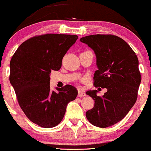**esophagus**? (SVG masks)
Returning <instances> with one entry per match:
<instances>
[{
	"mask_svg": "<svg viewBox=\"0 0 151 151\" xmlns=\"http://www.w3.org/2000/svg\"><path fill=\"white\" fill-rule=\"evenodd\" d=\"M78 96H86V93L84 91H83L82 90H81V89H79L78 90Z\"/></svg>",
	"mask_w": 151,
	"mask_h": 151,
	"instance_id": "esophagus-1",
	"label": "esophagus"
}]
</instances>
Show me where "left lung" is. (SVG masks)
<instances>
[{"instance_id": "1", "label": "left lung", "mask_w": 151, "mask_h": 151, "mask_svg": "<svg viewBox=\"0 0 151 151\" xmlns=\"http://www.w3.org/2000/svg\"><path fill=\"white\" fill-rule=\"evenodd\" d=\"M96 56L98 70L93 75L95 87L106 88L103 96L97 90L86 94L94 100V106L86 113L89 122L105 128L121 121L137 98L141 75L135 52L120 37L112 35H93L80 39Z\"/></svg>"}]
</instances>
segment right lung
Wrapping results in <instances>:
<instances>
[{"mask_svg":"<svg viewBox=\"0 0 151 151\" xmlns=\"http://www.w3.org/2000/svg\"><path fill=\"white\" fill-rule=\"evenodd\" d=\"M77 35L46 34L31 37L15 52L10 62L9 80L20 107L30 121L42 127L60 123L68 104L78 91L66 85L58 91L50 89L52 70H59L67 51Z\"/></svg>","mask_w":151,"mask_h":151,"instance_id":"obj_1","label":"right lung"}]
</instances>
